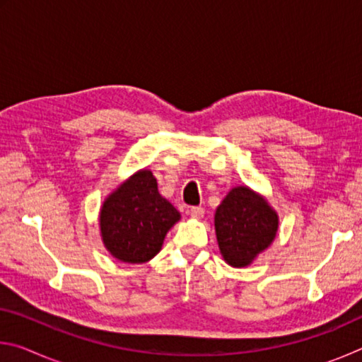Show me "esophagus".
I'll return each instance as SVG.
<instances>
[{
	"instance_id": "1",
	"label": "esophagus",
	"mask_w": 362,
	"mask_h": 362,
	"mask_svg": "<svg viewBox=\"0 0 362 362\" xmlns=\"http://www.w3.org/2000/svg\"><path fill=\"white\" fill-rule=\"evenodd\" d=\"M189 216H192L193 218H203L204 217V207L201 206H194L189 209Z\"/></svg>"
}]
</instances>
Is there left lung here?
<instances>
[{
  "mask_svg": "<svg viewBox=\"0 0 362 362\" xmlns=\"http://www.w3.org/2000/svg\"><path fill=\"white\" fill-rule=\"evenodd\" d=\"M220 254L230 267H249L272 246L279 228L278 212L252 188H231L214 216Z\"/></svg>",
  "mask_w": 362,
  "mask_h": 362,
  "instance_id": "1",
  "label": "left lung"
}]
</instances>
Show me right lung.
<instances>
[{
	"label": "right lung",
	"mask_w": 362,
	"mask_h": 362,
	"mask_svg": "<svg viewBox=\"0 0 362 362\" xmlns=\"http://www.w3.org/2000/svg\"><path fill=\"white\" fill-rule=\"evenodd\" d=\"M180 212L158 192L148 169H140L110 193L100 207L102 243L110 255L124 263H145L163 247Z\"/></svg>",
	"instance_id": "obj_1"
}]
</instances>
